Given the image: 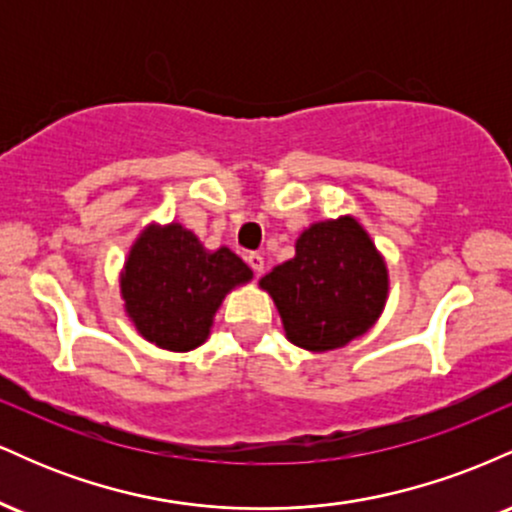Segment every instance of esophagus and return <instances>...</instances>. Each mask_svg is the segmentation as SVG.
Returning a JSON list of instances; mask_svg holds the SVG:
<instances>
[{"label":"esophagus","instance_id":"esophagus-1","mask_svg":"<svg viewBox=\"0 0 512 512\" xmlns=\"http://www.w3.org/2000/svg\"><path fill=\"white\" fill-rule=\"evenodd\" d=\"M248 264L252 267V272H255L257 276H260L264 272V257L260 255V252H250L248 255Z\"/></svg>","mask_w":512,"mask_h":512}]
</instances>
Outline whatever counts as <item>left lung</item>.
<instances>
[{
	"mask_svg": "<svg viewBox=\"0 0 512 512\" xmlns=\"http://www.w3.org/2000/svg\"><path fill=\"white\" fill-rule=\"evenodd\" d=\"M286 339L305 351H334L363 337L383 315L390 291L385 257L354 216L310 223L296 255L260 279Z\"/></svg>",
	"mask_w": 512,
	"mask_h": 512,
	"instance_id": "left-lung-1",
	"label": "left lung"
}]
</instances>
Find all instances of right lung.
I'll return each mask as SVG.
<instances>
[{"instance_id":"1","label":"right lung","mask_w":512,"mask_h":512,"mask_svg":"<svg viewBox=\"0 0 512 512\" xmlns=\"http://www.w3.org/2000/svg\"><path fill=\"white\" fill-rule=\"evenodd\" d=\"M252 269L228 248L207 250L180 223L146 226L120 272L125 313L146 342L192 351L207 342L219 305Z\"/></svg>"}]
</instances>
